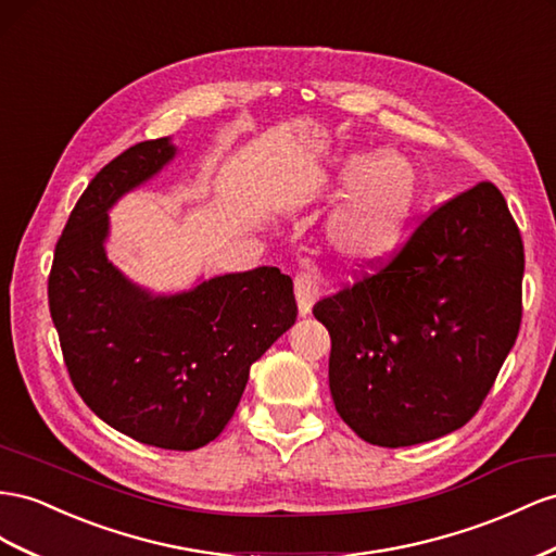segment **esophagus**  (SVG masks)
<instances>
[{
  "label": "esophagus",
  "instance_id": "esophagus-1",
  "mask_svg": "<svg viewBox=\"0 0 556 556\" xmlns=\"http://www.w3.org/2000/svg\"><path fill=\"white\" fill-rule=\"evenodd\" d=\"M294 294H296V306H299V315L306 318V315L313 311L315 299H318V285L306 274L294 278Z\"/></svg>",
  "mask_w": 556,
  "mask_h": 556
}]
</instances>
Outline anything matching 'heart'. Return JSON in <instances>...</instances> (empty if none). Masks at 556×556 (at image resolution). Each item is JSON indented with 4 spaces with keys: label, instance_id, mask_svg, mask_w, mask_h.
Wrapping results in <instances>:
<instances>
[{
    "label": "heart",
    "instance_id": "heart-1",
    "mask_svg": "<svg viewBox=\"0 0 556 556\" xmlns=\"http://www.w3.org/2000/svg\"><path fill=\"white\" fill-rule=\"evenodd\" d=\"M332 182L349 193L327 217L329 250L351 266L388 260L400 248L416 207L412 163L395 152H355L341 159Z\"/></svg>",
    "mask_w": 556,
    "mask_h": 556
}]
</instances>
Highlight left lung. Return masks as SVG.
<instances>
[{
	"label": "left lung",
	"instance_id": "left-lung-1",
	"mask_svg": "<svg viewBox=\"0 0 556 556\" xmlns=\"http://www.w3.org/2000/svg\"><path fill=\"white\" fill-rule=\"evenodd\" d=\"M521 278V236L491 182L434 210L377 276L313 306L339 416L390 448L468 424L515 346Z\"/></svg>",
	"mask_w": 556,
	"mask_h": 556
}]
</instances>
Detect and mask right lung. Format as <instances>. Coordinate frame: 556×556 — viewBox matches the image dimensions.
Wrapping results in <instances>:
<instances>
[{
  "label": "right lung",
  "mask_w": 556,
  "mask_h": 556,
  "mask_svg": "<svg viewBox=\"0 0 556 556\" xmlns=\"http://www.w3.org/2000/svg\"><path fill=\"white\" fill-rule=\"evenodd\" d=\"M177 154L173 138L140 142L91 179L55 245L49 306L88 407L142 444L191 452L231 421L250 367L294 325L296 304L276 266L154 292L110 262V210Z\"/></svg>",
  "instance_id": "add662e5"
}]
</instances>
